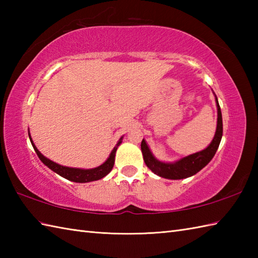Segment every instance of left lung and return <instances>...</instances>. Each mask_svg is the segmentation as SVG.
Here are the masks:
<instances>
[{"label": "left lung", "mask_w": 258, "mask_h": 258, "mask_svg": "<svg viewBox=\"0 0 258 258\" xmlns=\"http://www.w3.org/2000/svg\"><path fill=\"white\" fill-rule=\"evenodd\" d=\"M217 105V127L216 133L212 143L207 146V149L203 150L202 152H197L195 154L186 156L182 160H179L175 163H163L157 161L153 156L146 142L142 141L141 150L143 153V158L146 164L153 173L164 178L169 179H182L189 176H193L194 174L200 172L203 167H205L208 163L211 162L212 158L215 155V153L220 146L222 135H223V120H222V112L220 104L216 98Z\"/></svg>", "instance_id": "1"}]
</instances>
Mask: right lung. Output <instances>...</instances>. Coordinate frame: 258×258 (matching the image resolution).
<instances>
[{
	"label": "right lung",
	"mask_w": 258,
	"mask_h": 258,
	"mask_svg": "<svg viewBox=\"0 0 258 258\" xmlns=\"http://www.w3.org/2000/svg\"><path fill=\"white\" fill-rule=\"evenodd\" d=\"M29 136H30V133H29ZM122 139L123 138H120V140L118 141V143L116 144V146H115L113 149L111 155H109V157L107 158L106 162L103 163L101 166L92 168V169H81V168H73V167H67V166L58 165V164L50 161L45 156H43L40 153V151L36 149V146L32 142V139L30 136V140H31L32 145H33V149H34L38 158H40V160L43 163H44L48 168H51L53 172H55L58 175H61L62 177L67 178L69 180H72V182H75V183H87V182H92V180L101 179L104 176H106V175L112 171V168L114 166L115 153H116L118 145L122 143Z\"/></svg>",
	"instance_id": "right-lung-1"
}]
</instances>
